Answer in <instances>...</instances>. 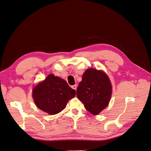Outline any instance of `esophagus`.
<instances>
[{
    "label": "esophagus",
    "mask_w": 151,
    "mask_h": 151,
    "mask_svg": "<svg viewBox=\"0 0 151 151\" xmlns=\"http://www.w3.org/2000/svg\"><path fill=\"white\" fill-rule=\"evenodd\" d=\"M72 88L73 89H75V90H76V88H77V86H76V85H73V86H72Z\"/></svg>",
    "instance_id": "esophagus-1"
}]
</instances>
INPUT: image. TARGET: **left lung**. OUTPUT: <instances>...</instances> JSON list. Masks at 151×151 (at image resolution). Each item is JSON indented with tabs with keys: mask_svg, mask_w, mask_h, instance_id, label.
Masks as SVG:
<instances>
[{
	"mask_svg": "<svg viewBox=\"0 0 151 151\" xmlns=\"http://www.w3.org/2000/svg\"><path fill=\"white\" fill-rule=\"evenodd\" d=\"M112 95V86L108 76L102 71L87 69L76 90L77 98L87 110L98 115L109 104Z\"/></svg>",
	"mask_w": 151,
	"mask_h": 151,
	"instance_id": "1",
	"label": "left lung"
}]
</instances>
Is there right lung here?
I'll return each instance as SVG.
<instances>
[{
    "label": "right lung",
    "mask_w": 151,
    "mask_h": 151,
    "mask_svg": "<svg viewBox=\"0 0 151 151\" xmlns=\"http://www.w3.org/2000/svg\"><path fill=\"white\" fill-rule=\"evenodd\" d=\"M75 95V90L70 87L65 81L52 74L37 85L33 92L37 107L50 115L61 112Z\"/></svg>",
    "instance_id": "add662e5"
}]
</instances>
